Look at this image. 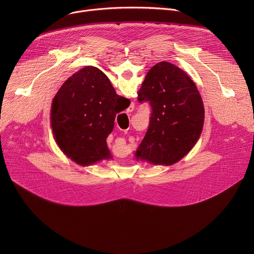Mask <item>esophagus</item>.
Returning <instances> with one entry per match:
<instances>
[{
	"mask_svg": "<svg viewBox=\"0 0 254 254\" xmlns=\"http://www.w3.org/2000/svg\"><path fill=\"white\" fill-rule=\"evenodd\" d=\"M132 110H134V104H131V105L129 106V108L127 109V112H131Z\"/></svg>",
	"mask_w": 254,
	"mask_h": 254,
	"instance_id": "obj_1",
	"label": "esophagus"
}]
</instances>
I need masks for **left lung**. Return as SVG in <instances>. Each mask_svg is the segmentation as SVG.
Wrapping results in <instances>:
<instances>
[{
  "instance_id": "obj_1",
  "label": "left lung",
  "mask_w": 254,
  "mask_h": 254,
  "mask_svg": "<svg viewBox=\"0 0 254 254\" xmlns=\"http://www.w3.org/2000/svg\"><path fill=\"white\" fill-rule=\"evenodd\" d=\"M151 109L149 126L136 158L170 166L188 154L201 136L204 105L192 80L167 62L153 65L138 92Z\"/></svg>"
}]
</instances>
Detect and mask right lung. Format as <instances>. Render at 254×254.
I'll return each mask as SVG.
<instances>
[{
  "label": "right lung",
  "instance_id": "obj_1",
  "mask_svg": "<svg viewBox=\"0 0 254 254\" xmlns=\"http://www.w3.org/2000/svg\"><path fill=\"white\" fill-rule=\"evenodd\" d=\"M118 96L110 80L96 66H85L63 84L51 106V127L63 152L75 163L88 166L110 158L106 139L116 114L127 99Z\"/></svg>",
  "mask_w": 254,
  "mask_h": 254
}]
</instances>
